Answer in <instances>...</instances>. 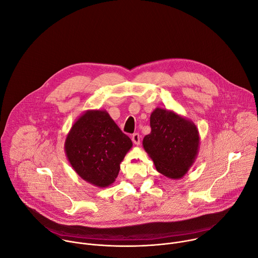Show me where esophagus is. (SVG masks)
Segmentation results:
<instances>
[{"instance_id": "esophagus-1", "label": "esophagus", "mask_w": 258, "mask_h": 258, "mask_svg": "<svg viewBox=\"0 0 258 258\" xmlns=\"http://www.w3.org/2000/svg\"><path fill=\"white\" fill-rule=\"evenodd\" d=\"M132 141L135 145H139L140 144V141H141V136L139 134H134L132 136Z\"/></svg>"}]
</instances>
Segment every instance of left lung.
<instances>
[{
	"label": "left lung",
	"instance_id": "left-lung-1",
	"mask_svg": "<svg viewBox=\"0 0 258 258\" xmlns=\"http://www.w3.org/2000/svg\"><path fill=\"white\" fill-rule=\"evenodd\" d=\"M151 133L144 137L143 147L158 172L178 179L195 162L200 145L196 124L172 110L157 107L150 116Z\"/></svg>",
	"mask_w": 258,
	"mask_h": 258
}]
</instances>
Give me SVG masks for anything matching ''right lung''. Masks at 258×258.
I'll return each mask as SVG.
<instances>
[{
	"label": "right lung",
	"instance_id": "right-lung-1",
	"mask_svg": "<svg viewBox=\"0 0 258 258\" xmlns=\"http://www.w3.org/2000/svg\"><path fill=\"white\" fill-rule=\"evenodd\" d=\"M133 142L106 110H87L67 134L64 150L75 171L99 188L115 181Z\"/></svg>",
	"mask_w": 258,
	"mask_h": 258
}]
</instances>
